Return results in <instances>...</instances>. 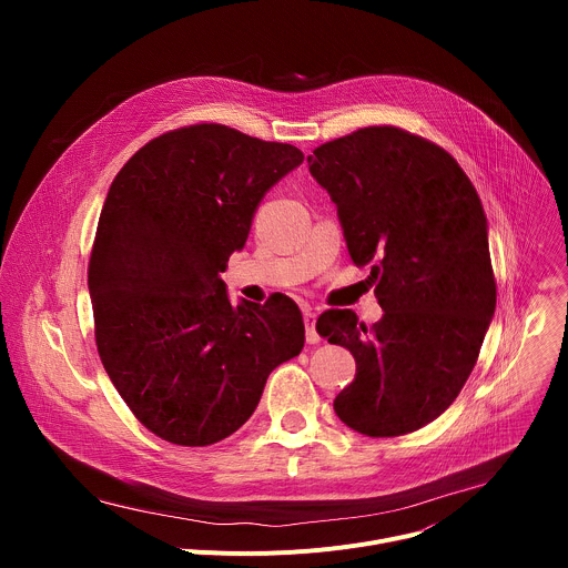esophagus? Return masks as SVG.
<instances>
[{"instance_id":"obj_1","label":"esophagus","mask_w":568,"mask_h":568,"mask_svg":"<svg viewBox=\"0 0 568 568\" xmlns=\"http://www.w3.org/2000/svg\"><path fill=\"white\" fill-rule=\"evenodd\" d=\"M303 323H305V339H307V344H318L321 337L316 333V312L312 307L303 310Z\"/></svg>"}]
</instances>
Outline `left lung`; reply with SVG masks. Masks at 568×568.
I'll return each instance as SVG.
<instances>
[{
	"instance_id": "8db88e82",
	"label": "left lung",
	"mask_w": 568,
	"mask_h": 568,
	"mask_svg": "<svg viewBox=\"0 0 568 568\" xmlns=\"http://www.w3.org/2000/svg\"><path fill=\"white\" fill-rule=\"evenodd\" d=\"M307 166L337 206L353 263H375L384 310L371 328L351 310L316 321L357 362L335 414L373 438L416 432L456 399L495 316L488 217L449 152L393 125L323 143Z\"/></svg>"
}]
</instances>
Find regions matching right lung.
I'll list each match as a JSON object with an SVG mask.
<instances>
[{"label": "right lung", "mask_w": 568, "mask_h": 568, "mask_svg": "<svg viewBox=\"0 0 568 568\" xmlns=\"http://www.w3.org/2000/svg\"><path fill=\"white\" fill-rule=\"evenodd\" d=\"M303 164L290 143L217 123L152 139L114 178L88 285L101 362L136 420L175 445H213L250 420L270 373L296 357L287 296L231 305L220 272L265 193Z\"/></svg>", "instance_id": "right-lung-1"}]
</instances>
